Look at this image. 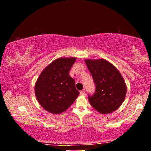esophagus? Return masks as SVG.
<instances>
[{"mask_svg":"<svg viewBox=\"0 0 151 151\" xmlns=\"http://www.w3.org/2000/svg\"><path fill=\"white\" fill-rule=\"evenodd\" d=\"M85 93H86V91H85V90H84V89L80 91V95H81V96H84Z\"/></svg>","mask_w":151,"mask_h":151,"instance_id":"obj_1","label":"esophagus"}]
</instances>
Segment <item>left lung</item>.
I'll return each instance as SVG.
<instances>
[{
  "label": "left lung",
  "instance_id": "1",
  "mask_svg": "<svg viewBox=\"0 0 151 151\" xmlns=\"http://www.w3.org/2000/svg\"><path fill=\"white\" fill-rule=\"evenodd\" d=\"M85 63L96 84L93 96H88L91 105L101 114L116 111L127 94L125 81L113 64L104 59H86Z\"/></svg>",
  "mask_w": 151,
  "mask_h": 151
}]
</instances>
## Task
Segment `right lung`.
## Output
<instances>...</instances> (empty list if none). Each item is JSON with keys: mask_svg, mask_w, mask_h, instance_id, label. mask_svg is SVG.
<instances>
[{"mask_svg": "<svg viewBox=\"0 0 151 151\" xmlns=\"http://www.w3.org/2000/svg\"><path fill=\"white\" fill-rule=\"evenodd\" d=\"M76 58H60L43 69L35 84V95L47 111L60 114L67 110L79 96L69 71Z\"/></svg>", "mask_w": 151, "mask_h": 151, "instance_id": "right-lung-1", "label": "right lung"}]
</instances>
